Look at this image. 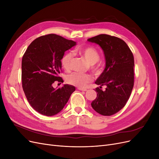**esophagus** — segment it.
Wrapping results in <instances>:
<instances>
[{"instance_id":"obj_1","label":"esophagus","mask_w":159,"mask_h":159,"mask_svg":"<svg viewBox=\"0 0 159 159\" xmlns=\"http://www.w3.org/2000/svg\"><path fill=\"white\" fill-rule=\"evenodd\" d=\"M78 89L79 90H80V91H88V89H84V88H78Z\"/></svg>"}]
</instances>
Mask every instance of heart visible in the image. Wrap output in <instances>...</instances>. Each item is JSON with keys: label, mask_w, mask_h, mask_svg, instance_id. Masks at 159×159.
Masks as SVG:
<instances>
[{"label": "heart", "mask_w": 159, "mask_h": 159, "mask_svg": "<svg viewBox=\"0 0 159 159\" xmlns=\"http://www.w3.org/2000/svg\"><path fill=\"white\" fill-rule=\"evenodd\" d=\"M77 52L82 56L87 61L88 63L91 66V69L96 74H99L100 69L99 67L95 66V64L99 60L100 56L99 52L94 47L87 46L77 50ZM73 55L71 52H66L62 56L61 63L62 67L66 71H70L71 68V61ZM92 76L89 74H80L74 72L67 76L66 81L68 84L73 85L79 88H84L88 84L92 81Z\"/></svg>", "instance_id": "heart-1"}]
</instances>
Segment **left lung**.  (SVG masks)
Here are the masks:
<instances>
[{
  "label": "left lung",
  "instance_id": "obj_1",
  "mask_svg": "<svg viewBox=\"0 0 159 159\" xmlns=\"http://www.w3.org/2000/svg\"><path fill=\"white\" fill-rule=\"evenodd\" d=\"M102 48L105 57V68L95 81L99 85L95 91L97 98L91 102L98 113L110 116L121 110L128 101L134 85V57L123 40L107 34L88 39ZM107 86L105 91L101 88Z\"/></svg>",
  "mask_w": 159,
  "mask_h": 159
}]
</instances>
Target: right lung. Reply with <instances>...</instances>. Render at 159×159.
Instances as JSON below:
<instances>
[{"label": "right lung", "instance_id": "1", "mask_svg": "<svg viewBox=\"0 0 159 159\" xmlns=\"http://www.w3.org/2000/svg\"><path fill=\"white\" fill-rule=\"evenodd\" d=\"M76 42L50 34L36 38L28 47L22 60L24 92L32 107L46 116H53L63 109L75 88L64 84L61 88L52 86L60 77L61 60L66 51Z\"/></svg>", "mask_w": 159, "mask_h": 159}]
</instances>
